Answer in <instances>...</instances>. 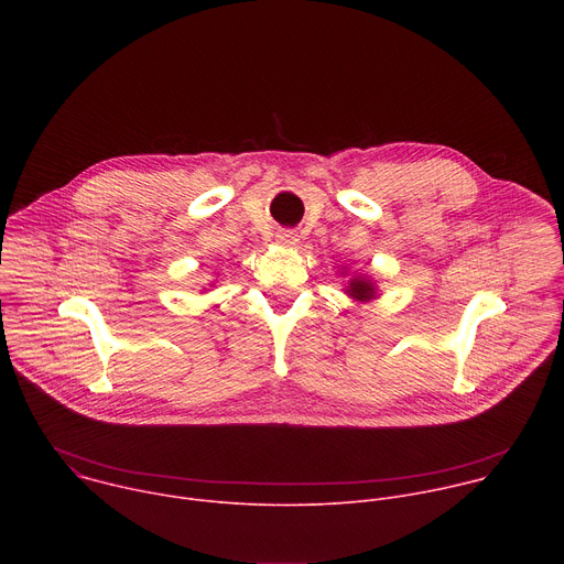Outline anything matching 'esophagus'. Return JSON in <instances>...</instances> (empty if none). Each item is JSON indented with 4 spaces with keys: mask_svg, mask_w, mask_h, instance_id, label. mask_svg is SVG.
Returning <instances> with one entry per match:
<instances>
[{
    "mask_svg": "<svg viewBox=\"0 0 564 564\" xmlns=\"http://www.w3.org/2000/svg\"><path fill=\"white\" fill-rule=\"evenodd\" d=\"M276 243L283 248H294L299 243V236L292 229H281L276 231Z\"/></svg>",
    "mask_w": 564,
    "mask_h": 564,
    "instance_id": "1",
    "label": "esophagus"
}]
</instances>
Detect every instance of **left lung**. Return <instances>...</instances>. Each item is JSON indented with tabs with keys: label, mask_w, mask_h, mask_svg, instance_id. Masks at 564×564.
<instances>
[{
	"label": "left lung",
	"mask_w": 564,
	"mask_h": 564,
	"mask_svg": "<svg viewBox=\"0 0 564 564\" xmlns=\"http://www.w3.org/2000/svg\"><path fill=\"white\" fill-rule=\"evenodd\" d=\"M346 292H348L355 301H370V299L377 296L375 283H372L368 276H355V279H350Z\"/></svg>",
	"instance_id": "1"
}]
</instances>
